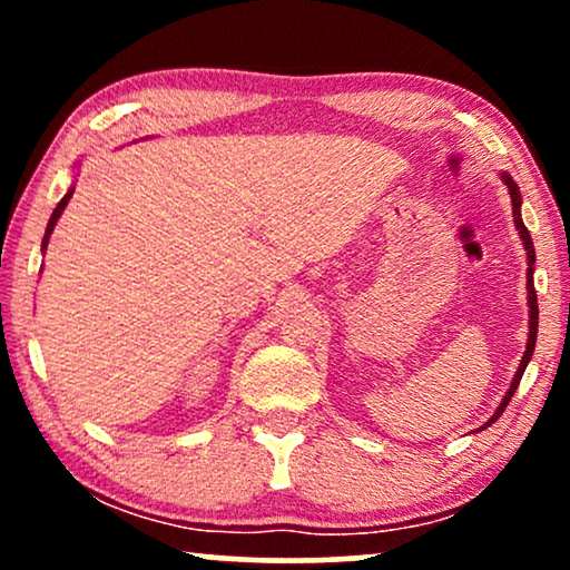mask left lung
<instances>
[{"mask_svg": "<svg viewBox=\"0 0 570 570\" xmlns=\"http://www.w3.org/2000/svg\"><path fill=\"white\" fill-rule=\"evenodd\" d=\"M501 181H503L505 186H509V194H511V213H513V223H517V230H519V236H521V240H524V248H527V293H529V295H527V303H529V340H527L524 357H521V363H519V371H517V376H513V381H511L509 392H505L503 402L498 404L495 415L490 417L488 423L482 425V428H488L490 423H495V420L503 415V410L509 407L511 396H513V392H517V386H519L521 376H524V371H527V363L532 361V353H534V342H537V318H540V308H537V293H534V244H532V236H529V230H527L524 220H521V194H519V186L513 184V178H511L509 174H501Z\"/></svg>", "mask_w": 570, "mask_h": 570, "instance_id": "1", "label": "left lung"}]
</instances>
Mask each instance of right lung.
Returning a JSON list of instances; mask_svg holds the SVG:
<instances>
[{
  "instance_id": "right-lung-1",
  "label": "right lung",
  "mask_w": 570,
  "mask_h": 570,
  "mask_svg": "<svg viewBox=\"0 0 570 570\" xmlns=\"http://www.w3.org/2000/svg\"><path fill=\"white\" fill-rule=\"evenodd\" d=\"M72 191L75 189H69L65 197H61V202L57 205V209H53L51 213V220H49V225H46V236H43V252H46V246H49V238H51V230H53V225H57V220L61 217V213H65V207H67V202H69V197H72Z\"/></svg>"
}]
</instances>
